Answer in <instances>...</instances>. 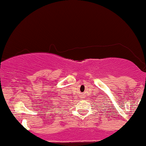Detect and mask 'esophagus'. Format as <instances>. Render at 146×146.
Listing matches in <instances>:
<instances>
[{
    "mask_svg": "<svg viewBox=\"0 0 146 146\" xmlns=\"http://www.w3.org/2000/svg\"><path fill=\"white\" fill-rule=\"evenodd\" d=\"M80 97H81V98H83V97H84V95H81Z\"/></svg>",
    "mask_w": 146,
    "mask_h": 146,
    "instance_id": "esophagus-1",
    "label": "esophagus"
}]
</instances>
